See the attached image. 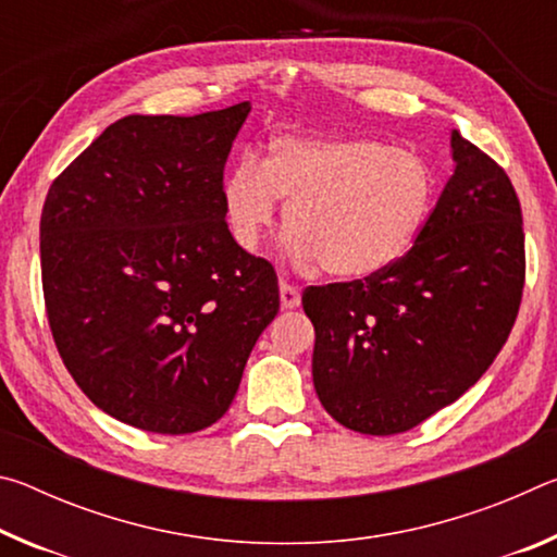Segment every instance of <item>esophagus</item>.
Returning <instances> with one entry per match:
<instances>
[{"label": "esophagus", "instance_id": "1", "mask_svg": "<svg viewBox=\"0 0 557 557\" xmlns=\"http://www.w3.org/2000/svg\"><path fill=\"white\" fill-rule=\"evenodd\" d=\"M301 301V292L297 285H292V282L282 280L280 282V305L282 309H297Z\"/></svg>", "mask_w": 557, "mask_h": 557}]
</instances>
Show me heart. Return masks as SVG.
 <instances>
[{"instance_id": "heart-1", "label": "heart", "mask_w": 557, "mask_h": 557, "mask_svg": "<svg viewBox=\"0 0 557 557\" xmlns=\"http://www.w3.org/2000/svg\"><path fill=\"white\" fill-rule=\"evenodd\" d=\"M425 159L371 137L282 135L265 162L245 152L223 186L233 240L258 250L287 201L289 252L329 275L363 280L395 265L428 221Z\"/></svg>"}]
</instances>
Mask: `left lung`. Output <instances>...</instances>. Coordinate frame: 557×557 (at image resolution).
I'll return each mask as SVG.
<instances>
[{"label": "left lung", "mask_w": 557, "mask_h": 557, "mask_svg": "<svg viewBox=\"0 0 557 557\" xmlns=\"http://www.w3.org/2000/svg\"><path fill=\"white\" fill-rule=\"evenodd\" d=\"M455 174L408 256L373 277L307 287L324 410L398 435L482 379L521 307L525 238L511 178L455 129Z\"/></svg>", "instance_id": "8db88e82"}]
</instances>
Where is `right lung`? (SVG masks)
Segmentation results:
<instances>
[{
    "instance_id": "obj_1",
    "label": "right lung",
    "mask_w": 557,
    "mask_h": 557,
    "mask_svg": "<svg viewBox=\"0 0 557 557\" xmlns=\"http://www.w3.org/2000/svg\"><path fill=\"white\" fill-rule=\"evenodd\" d=\"M248 112L122 117L46 194L55 348L78 388L132 428L188 435L221 420L280 309L275 268L225 223L223 169Z\"/></svg>"
}]
</instances>
